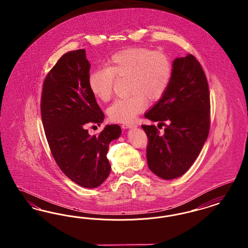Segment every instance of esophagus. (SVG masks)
<instances>
[{"label":"esophagus","instance_id":"esophagus-1","mask_svg":"<svg viewBox=\"0 0 248 248\" xmlns=\"http://www.w3.org/2000/svg\"><path fill=\"white\" fill-rule=\"evenodd\" d=\"M122 127L124 129H131V128H134V127H137V124H131V123H127V124H124L122 125Z\"/></svg>","mask_w":248,"mask_h":248}]
</instances>
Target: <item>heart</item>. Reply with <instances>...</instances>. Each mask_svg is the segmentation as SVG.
<instances>
[{"instance_id":"1","label":"heart","mask_w":248,"mask_h":248,"mask_svg":"<svg viewBox=\"0 0 248 248\" xmlns=\"http://www.w3.org/2000/svg\"><path fill=\"white\" fill-rule=\"evenodd\" d=\"M107 68L96 69L88 76L92 94L107 102L113 93L115 77H128L131 95L115 100L108 108L113 122L130 123L146 108L148 99L165 94L172 77V63L165 53L147 48H130L118 52L107 61Z\"/></svg>"}]
</instances>
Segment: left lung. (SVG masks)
<instances>
[{
    "label": "left lung",
    "mask_w": 248,
    "mask_h": 248,
    "mask_svg": "<svg viewBox=\"0 0 248 248\" xmlns=\"http://www.w3.org/2000/svg\"><path fill=\"white\" fill-rule=\"evenodd\" d=\"M144 116L162 124L168 122L162 136L154 125L141 126L149 139L150 170L166 180L185 174L208 137L210 122L208 83L200 63L192 55L174 59L171 81L165 94Z\"/></svg>",
    "instance_id": "left-lung-1"
}]
</instances>
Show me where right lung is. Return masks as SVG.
I'll return each instance as SVG.
<instances>
[{"instance_id": "obj_1", "label": "right lung", "mask_w": 248, "mask_h": 248, "mask_svg": "<svg viewBox=\"0 0 248 248\" xmlns=\"http://www.w3.org/2000/svg\"><path fill=\"white\" fill-rule=\"evenodd\" d=\"M90 67L84 49L64 54L45 80L41 113L59 168L78 185L94 189L110 173L108 145L120 138L122 129L107 124L98 136H90L86 129L89 124L100 125L104 120L88 86Z\"/></svg>"}]
</instances>
